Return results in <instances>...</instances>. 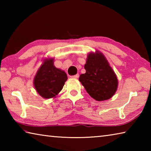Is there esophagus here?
<instances>
[{"instance_id":"obj_1","label":"esophagus","mask_w":151,"mask_h":151,"mask_svg":"<svg viewBox=\"0 0 151 151\" xmlns=\"http://www.w3.org/2000/svg\"><path fill=\"white\" fill-rule=\"evenodd\" d=\"M71 77L75 78H78L79 77V75H78V74H76V75H75L72 76H71Z\"/></svg>"}]
</instances>
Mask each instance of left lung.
<instances>
[{
	"mask_svg": "<svg viewBox=\"0 0 151 151\" xmlns=\"http://www.w3.org/2000/svg\"><path fill=\"white\" fill-rule=\"evenodd\" d=\"M86 73L79 77L82 85L92 98L105 101L114 95L118 80L102 53H91L85 65Z\"/></svg>",
	"mask_w": 151,
	"mask_h": 151,
	"instance_id": "8db88e82",
	"label": "left lung"
}]
</instances>
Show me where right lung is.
<instances>
[{"mask_svg":"<svg viewBox=\"0 0 151 151\" xmlns=\"http://www.w3.org/2000/svg\"><path fill=\"white\" fill-rule=\"evenodd\" d=\"M67 76L53 65V59L46 60L38 70L34 79L36 90L45 99L55 96L62 90Z\"/></svg>","mask_w":151,"mask_h":151,"instance_id":"obj_1","label":"right lung"}]
</instances>
